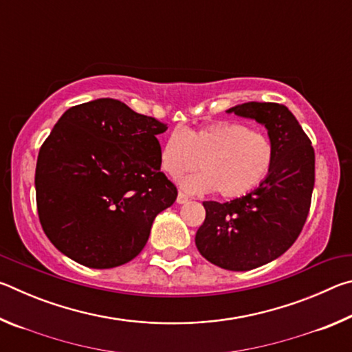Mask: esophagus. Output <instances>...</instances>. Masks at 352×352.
Returning <instances> with one entry per match:
<instances>
[{
	"label": "esophagus",
	"mask_w": 352,
	"mask_h": 352,
	"mask_svg": "<svg viewBox=\"0 0 352 352\" xmlns=\"http://www.w3.org/2000/svg\"><path fill=\"white\" fill-rule=\"evenodd\" d=\"M186 201H189V197L186 194L183 192V190H180V192H178V195H177V204H186Z\"/></svg>",
	"instance_id": "1"
}]
</instances>
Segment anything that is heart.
Masks as SVG:
<instances>
[{"label":"heart","mask_w":352,"mask_h":352,"mask_svg":"<svg viewBox=\"0 0 352 352\" xmlns=\"http://www.w3.org/2000/svg\"><path fill=\"white\" fill-rule=\"evenodd\" d=\"M200 172L182 182L190 192H212L223 199L248 194L270 174L275 148L264 133L245 124L217 121L199 129H175L163 142L160 166L166 175L180 178Z\"/></svg>","instance_id":"b5f03b06"}]
</instances>
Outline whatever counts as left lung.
Instances as JSON below:
<instances>
[{
    "label": "left lung",
    "mask_w": 352,
    "mask_h": 352,
    "mask_svg": "<svg viewBox=\"0 0 352 352\" xmlns=\"http://www.w3.org/2000/svg\"><path fill=\"white\" fill-rule=\"evenodd\" d=\"M264 124L275 148L270 174L247 195L225 204L204 201L206 217L195 245L211 264L245 272L276 259L294 245L311 210L315 152L287 107L247 102L230 109Z\"/></svg>",
    "instance_id": "1"
}]
</instances>
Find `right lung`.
<instances>
[{"label":"right lung","mask_w":352,"mask_h":352,"mask_svg":"<svg viewBox=\"0 0 352 352\" xmlns=\"http://www.w3.org/2000/svg\"><path fill=\"white\" fill-rule=\"evenodd\" d=\"M168 124L116 99L68 109L40 147L38 219L58 252L90 269H113L141 253L155 217L177 199L160 169Z\"/></svg>","instance_id":"right-lung-1"}]
</instances>
